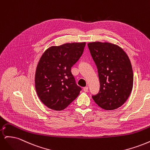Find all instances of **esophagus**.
<instances>
[{
  "label": "esophagus",
  "instance_id": "34e87169",
  "mask_svg": "<svg viewBox=\"0 0 150 150\" xmlns=\"http://www.w3.org/2000/svg\"><path fill=\"white\" fill-rule=\"evenodd\" d=\"M83 90H84V92H87L88 91V86H86V87H84L83 88Z\"/></svg>",
  "mask_w": 150,
  "mask_h": 150
}]
</instances>
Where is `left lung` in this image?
Returning a JSON list of instances; mask_svg holds the SVG:
<instances>
[{
  "mask_svg": "<svg viewBox=\"0 0 150 150\" xmlns=\"http://www.w3.org/2000/svg\"><path fill=\"white\" fill-rule=\"evenodd\" d=\"M88 46L100 83L99 93L92 98L104 110H116L126 102L132 91L133 73L129 59L115 44L94 42Z\"/></svg>",
  "mask_w": 150,
  "mask_h": 150,
  "instance_id": "obj_1",
  "label": "left lung"
}]
</instances>
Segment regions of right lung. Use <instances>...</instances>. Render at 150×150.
I'll list each match as a JSON object with an SVG mask.
<instances>
[{
    "instance_id": "1",
    "label": "right lung",
    "mask_w": 150,
    "mask_h": 150,
    "mask_svg": "<svg viewBox=\"0 0 150 150\" xmlns=\"http://www.w3.org/2000/svg\"><path fill=\"white\" fill-rule=\"evenodd\" d=\"M85 45L67 43L52 46L40 57L35 71V89L49 108L63 110L78 96L82 89L76 83L71 67L82 56Z\"/></svg>"
}]
</instances>
